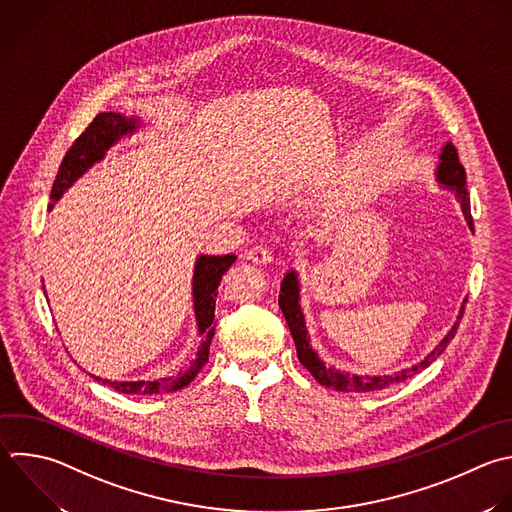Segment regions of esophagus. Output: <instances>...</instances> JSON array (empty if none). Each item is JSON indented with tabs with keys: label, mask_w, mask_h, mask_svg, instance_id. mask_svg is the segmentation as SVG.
<instances>
[{
	"label": "esophagus",
	"mask_w": 512,
	"mask_h": 512,
	"mask_svg": "<svg viewBox=\"0 0 512 512\" xmlns=\"http://www.w3.org/2000/svg\"><path fill=\"white\" fill-rule=\"evenodd\" d=\"M246 258L254 264H270L272 262V252L264 246H254L246 252Z\"/></svg>",
	"instance_id": "34e87169"
}]
</instances>
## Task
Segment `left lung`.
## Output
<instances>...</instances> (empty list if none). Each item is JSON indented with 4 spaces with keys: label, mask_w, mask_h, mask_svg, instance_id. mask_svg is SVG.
<instances>
[{
    "label": "left lung",
    "mask_w": 512,
    "mask_h": 512,
    "mask_svg": "<svg viewBox=\"0 0 512 512\" xmlns=\"http://www.w3.org/2000/svg\"><path fill=\"white\" fill-rule=\"evenodd\" d=\"M436 180L448 188V190H454L456 192V198L460 202V208L464 212V218H466V224L470 226L472 230V216H470V200H468V192H466V172L458 160V152L456 148L448 142L442 152H440V164L436 168ZM278 304L282 308V314L288 322V328H290V334L294 338V344H296V352H298V360L302 362V366L322 384V386H328V388H334V390H342V392H370V390H382L390 384H396V382H402L414 374H418L420 370H424L432 360H436L444 350L446 346L450 344V340L454 338L456 334V328L460 324V318L464 314V304L460 306V314L454 322V326L448 330V334L442 338V342L418 364H414L412 368H406V370H400L396 372L394 376H358V374H348V372H338L336 368L332 366H324V362L318 358V354L312 350L310 346V338H308V330H306V324H304V314L300 310V284H298V274L294 270H290L284 280H282V286H280V298H278Z\"/></svg>",
    "instance_id": "1"
}]
</instances>
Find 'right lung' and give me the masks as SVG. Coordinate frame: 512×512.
<instances>
[{
  "label": "right lung",
  "instance_id": "add662e5",
  "mask_svg": "<svg viewBox=\"0 0 512 512\" xmlns=\"http://www.w3.org/2000/svg\"><path fill=\"white\" fill-rule=\"evenodd\" d=\"M140 120L136 118H126L122 114L114 112H104L94 118V122L82 132V136L72 144V148L66 152V158L62 160V166L58 170L54 188H52V200H60V196L96 162H100L106 154V150L116 144L122 136L132 134L138 130ZM52 210V206H50ZM236 256L226 254V256H200L196 260V270H194V312L198 320V332L204 336L202 346L196 354V360L188 366L186 372L180 376H170V378H160V380H138V382H112V380H102L94 376L96 380H102L104 384L112 386L118 392L124 394H164V392H174L184 386H188L196 374L202 370V366L208 362L210 354V344L214 338V310H216V296H218V286L222 276L230 270L234 264Z\"/></svg>",
  "mask_w": 512,
  "mask_h": 512
}]
</instances>
